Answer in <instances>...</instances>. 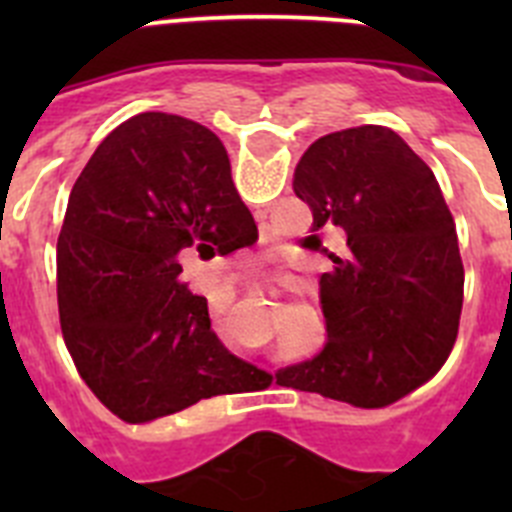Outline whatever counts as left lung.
<instances>
[{"label":"left lung","mask_w":512,"mask_h":512,"mask_svg":"<svg viewBox=\"0 0 512 512\" xmlns=\"http://www.w3.org/2000/svg\"><path fill=\"white\" fill-rule=\"evenodd\" d=\"M292 189L310 205L312 233L336 225L348 243L320 277L328 341L274 379L359 408L390 405L441 369L459 333L464 264L441 187L395 130L361 125L315 140Z\"/></svg>","instance_id":"left-lung-1"}]
</instances>
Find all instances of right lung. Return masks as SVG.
<instances>
[{
    "instance_id": "obj_1",
    "label": "right lung",
    "mask_w": 512,
    "mask_h": 512,
    "mask_svg": "<svg viewBox=\"0 0 512 512\" xmlns=\"http://www.w3.org/2000/svg\"><path fill=\"white\" fill-rule=\"evenodd\" d=\"M259 238L225 146L200 122L143 112L112 130L71 189L58 235V315L81 379L125 423L269 384L210 328L179 261Z\"/></svg>"
}]
</instances>
